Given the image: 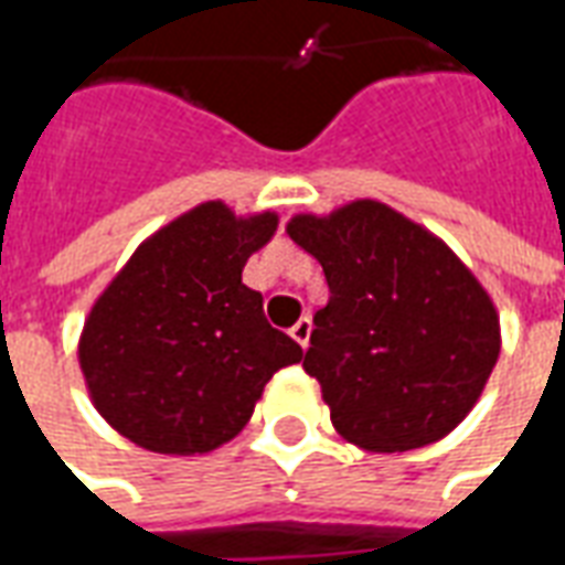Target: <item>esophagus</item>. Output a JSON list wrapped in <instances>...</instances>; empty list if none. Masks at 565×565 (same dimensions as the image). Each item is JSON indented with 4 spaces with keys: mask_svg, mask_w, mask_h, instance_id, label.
I'll return each mask as SVG.
<instances>
[{
    "mask_svg": "<svg viewBox=\"0 0 565 565\" xmlns=\"http://www.w3.org/2000/svg\"><path fill=\"white\" fill-rule=\"evenodd\" d=\"M310 331H313V322H310L307 316H303V319H298V322L289 328V334L298 340L301 347H307V343H310Z\"/></svg>",
    "mask_w": 565,
    "mask_h": 565,
    "instance_id": "1",
    "label": "esophagus"
}]
</instances>
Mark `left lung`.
Instances as JSON below:
<instances>
[{"label":"left lung","mask_w":565,"mask_h":565,"mask_svg":"<svg viewBox=\"0 0 565 565\" xmlns=\"http://www.w3.org/2000/svg\"><path fill=\"white\" fill-rule=\"evenodd\" d=\"M289 237L326 270L303 371L362 450L441 441L481 398L502 350L499 313L456 252L380 200L295 215Z\"/></svg>","instance_id":"left-lung-1"}]
</instances>
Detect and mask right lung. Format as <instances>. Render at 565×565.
Segmentation results:
<instances>
[{
	"mask_svg": "<svg viewBox=\"0 0 565 565\" xmlns=\"http://www.w3.org/2000/svg\"><path fill=\"white\" fill-rule=\"evenodd\" d=\"M276 225V212L206 200L130 255L78 340L90 402L111 429L151 454H210L243 431L267 380L301 362L243 286Z\"/></svg>",
	"mask_w": 565,
	"mask_h": 565,
	"instance_id": "add662e5",
	"label": "right lung"
}]
</instances>
